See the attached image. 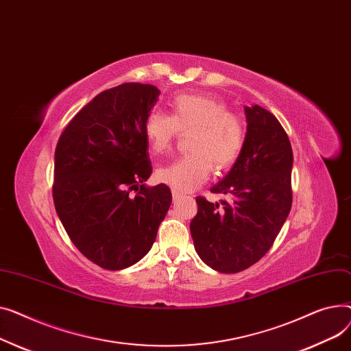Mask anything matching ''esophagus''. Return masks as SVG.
<instances>
[{
	"instance_id": "34e87169",
	"label": "esophagus",
	"mask_w": 351,
	"mask_h": 351,
	"mask_svg": "<svg viewBox=\"0 0 351 351\" xmlns=\"http://www.w3.org/2000/svg\"><path fill=\"white\" fill-rule=\"evenodd\" d=\"M180 198H181V194H180V193H177V191H174V190H173V201H174V202H177V201H178V199H180Z\"/></svg>"
}]
</instances>
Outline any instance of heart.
Returning a JSON list of instances; mask_svg holds the SVG:
<instances>
[{
	"instance_id": "1",
	"label": "heart",
	"mask_w": 351,
	"mask_h": 351,
	"mask_svg": "<svg viewBox=\"0 0 351 351\" xmlns=\"http://www.w3.org/2000/svg\"><path fill=\"white\" fill-rule=\"evenodd\" d=\"M185 154L156 171V178L177 193L198 189L211 173L231 167L242 153L245 128L239 116L226 112L221 101L202 95H178L170 103V116L153 112L144 121L150 150H170L180 133H189Z\"/></svg>"
}]
</instances>
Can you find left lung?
Returning <instances> with one entry per match:
<instances>
[{
	"label": "left lung",
	"instance_id": "obj_1",
	"mask_svg": "<svg viewBox=\"0 0 351 351\" xmlns=\"http://www.w3.org/2000/svg\"><path fill=\"white\" fill-rule=\"evenodd\" d=\"M245 144L234 167L211 189L228 199L197 197L190 223L198 256L222 274L248 269L271 250L292 208L293 153L279 120L255 105L245 108Z\"/></svg>",
	"mask_w": 351,
	"mask_h": 351
}]
</instances>
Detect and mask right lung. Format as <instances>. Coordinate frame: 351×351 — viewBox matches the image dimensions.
<instances>
[{
    "label": "right lung",
    "mask_w": 351,
    "mask_h": 351,
    "mask_svg": "<svg viewBox=\"0 0 351 351\" xmlns=\"http://www.w3.org/2000/svg\"><path fill=\"white\" fill-rule=\"evenodd\" d=\"M160 90L123 84L100 92L62 132L52 197L79 252L119 271L146 255L171 205L166 184L146 187L152 164L144 121Z\"/></svg>",
    "instance_id": "right-lung-1"
}]
</instances>
